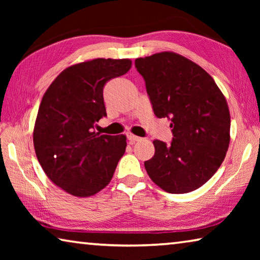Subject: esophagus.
Wrapping results in <instances>:
<instances>
[{"instance_id": "34e87169", "label": "esophagus", "mask_w": 260, "mask_h": 260, "mask_svg": "<svg viewBox=\"0 0 260 260\" xmlns=\"http://www.w3.org/2000/svg\"><path fill=\"white\" fill-rule=\"evenodd\" d=\"M127 140H128L129 144H134L135 142H138V141L141 140V138H139V136L136 135H133V134H127Z\"/></svg>"}]
</instances>
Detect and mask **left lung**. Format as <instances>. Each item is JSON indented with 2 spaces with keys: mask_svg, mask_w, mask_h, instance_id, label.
<instances>
[{
  "mask_svg": "<svg viewBox=\"0 0 260 260\" xmlns=\"http://www.w3.org/2000/svg\"><path fill=\"white\" fill-rule=\"evenodd\" d=\"M146 82L153 113L171 121L170 143L153 141L155 155L144 161L149 177L162 190L186 193L208 181L225 159L231 116L212 77L174 52L135 59Z\"/></svg>",
  "mask_w": 260,
  "mask_h": 260,
  "instance_id": "1",
  "label": "left lung"
}]
</instances>
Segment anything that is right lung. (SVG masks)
I'll return each mask as SVG.
<instances>
[{
	"label": "right lung",
	"instance_id": "1",
	"mask_svg": "<svg viewBox=\"0 0 260 260\" xmlns=\"http://www.w3.org/2000/svg\"><path fill=\"white\" fill-rule=\"evenodd\" d=\"M129 59L98 58L73 65L43 95L33 142L41 167L56 186L87 197L107 187L126 150L125 135L94 132L107 117L103 88L131 69Z\"/></svg>",
	"mask_w": 260,
	"mask_h": 260
}]
</instances>
